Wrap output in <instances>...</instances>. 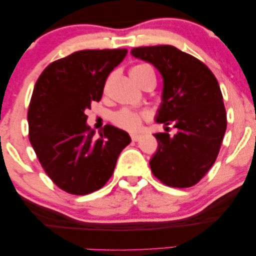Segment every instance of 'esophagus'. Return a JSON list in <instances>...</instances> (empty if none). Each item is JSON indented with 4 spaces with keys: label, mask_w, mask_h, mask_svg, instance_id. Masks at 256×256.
<instances>
[{
    "label": "esophagus",
    "mask_w": 256,
    "mask_h": 256,
    "mask_svg": "<svg viewBox=\"0 0 256 256\" xmlns=\"http://www.w3.org/2000/svg\"><path fill=\"white\" fill-rule=\"evenodd\" d=\"M132 140H134V142H137L138 140H140V135H138V134H132Z\"/></svg>",
    "instance_id": "esophagus-1"
}]
</instances>
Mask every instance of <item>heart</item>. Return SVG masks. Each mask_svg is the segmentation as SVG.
<instances>
[{
    "label": "heart",
    "instance_id": "obj_1",
    "mask_svg": "<svg viewBox=\"0 0 256 256\" xmlns=\"http://www.w3.org/2000/svg\"><path fill=\"white\" fill-rule=\"evenodd\" d=\"M150 68L148 64H137L134 66L130 69V77L134 82H137L143 74L150 70ZM144 118V114L130 110H121L113 114L112 119L118 127L124 129L128 132H136L140 128L142 119Z\"/></svg>",
    "mask_w": 256,
    "mask_h": 256
}]
</instances>
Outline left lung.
Wrapping results in <instances>:
<instances>
[{
  "label": "left lung",
  "mask_w": 256,
  "mask_h": 256,
  "mask_svg": "<svg viewBox=\"0 0 256 256\" xmlns=\"http://www.w3.org/2000/svg\"><path fill=\"white\" fill-rule=\"evenodd\" d=\"M156 66L163 79L162 102L154 120L177 132L154 134L158 150L150 160L153 174L171 187L194 186L211 169L222 143L227 116L214 74L198 58L171 45L132 50Z\"/></svg>",
  "instance_id": "left-lung-1"
}]
</instances>
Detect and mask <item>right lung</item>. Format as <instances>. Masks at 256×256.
Wrapping results in <instances>:
<instances>
[{
  "label": "right lung",
  "mask_w": 256,
  "mask_h": 256,
  "mask_svg": "<svg viewBox=\"0 0 256 256\" xmlns=\"http://www.w3.org/2000/svg\"><path fill=\"white\" fill-rule=\"evenodd\" d=\"M127 50H84L48 66L34 87L28 108L29 140L42 166L58 187L74 195L102 188L119 154L132 142L122 129L106 124L98 137L85 111L102 98L106 80Z\"/></svg>",
  "instance_id": "obj_1"
}]
</instances>
